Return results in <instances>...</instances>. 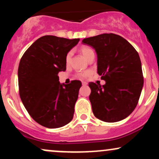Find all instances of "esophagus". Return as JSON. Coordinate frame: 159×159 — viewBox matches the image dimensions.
Here are the masks:
<instances>
[{
	"label": "esophagus",
	"mask_w": 159,
	"mask_h": 159,
	"mask_svg": "<svg viewBox=\"0 0 159 159\" xmlns=\"http://www.w3.org/2000/svg\"><path fill=\"white\" fill-rule=\"evenodd\" d=\"M82 85H83V86H87V82H85V81H82Z\"/></svg>",
	"instance_id": "obj_1"
}]
</instances>
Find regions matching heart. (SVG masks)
I'll use <instances>...</instances> for the list:
<instances>
[{
    "instance_id": "1",
    "label": "heart",
    "mask_w": 159,
    "mask_h": 159,
    "mask_svg": "<svg viewBox=\"0 0 159 159\" xmlns=\"http://www.w3.org/2000/svg\"><path fill=\"white\" fill-rule=\"evenodd\" d=\"M79 52L81 54L83 55L86 59L88 61L89 59L92 56H94V51L91 47L88 46V45H81L79 48ZM71 59H72V52H69L66 54L65 57V61L66 64H69L70 63ZM91 71H85V72H77L75 75V78H78V79H84V78H87L88 76L90 75Z\"/></svg>"
}]
</instances>
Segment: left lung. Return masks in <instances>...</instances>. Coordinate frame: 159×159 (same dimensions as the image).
<instances>
[{
    "instance_id": "8db88e82",
    "label": "left lung",
    "mask_w": 159,
    "mask_h": 159,
    "mask_svg": "<svg viewBox=\"0 0 159 159\" xmlns=\"http://www.w3.org/2000/svg\"><path fill=\"white\" fill-rule=\"evenodd\" d=\"M97 54V72L106 81L101 87L89 83V98L98 119L114 123L125 119L138 105L143 85L139 54L126 39L114 34L86 38Z\"/></svg>"
}]
</instances>
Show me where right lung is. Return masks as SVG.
Instances as JSON below:
<instances>
[{
    "label": "right lung",
    "instance_id": "1",
    "mask_svg": "<svg viewBox=\"0 0 159 159\" xmlns=\"http://www.w3.org/2000/svg\"><path fill=\"white\" fill-rule=\"evenodd\" d=\"M79 40L43 36L21 57L18 69L20 98L30 116L43 126H64L73 118L81 82L61 84L57 75L66 70V55Z\"/></svg>",
    "mask_w": 159,
    "mask_h": 159
}]
</instances>
